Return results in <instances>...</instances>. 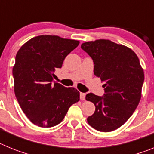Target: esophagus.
<instances>
[{
  "label": "esophagus",
  "mask_w": 154,
  "mask_h": 154,
  "mask_svg": "<svg viewBox=\"0 0 154 154\" xmlns=\"http://www.w3.org/2000/svg\"><path fill=\"white\" fill-rule=\"evenodd\" d=\"M80 99H81V100H85V93H84V92H80Z\"/></svg>",
  "instance_id": "1"
}]
</instances>
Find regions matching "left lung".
<instances>
[{
  "label": "left lung",
  "mask_w": 154,
  "mask_h": 154,
  "mask_svg": "<svg viewBox=\"0 0 154 154\" xmlns=\"http://www.w3.org/2000/svg\"><path fill=\"white\" fill-rule=\"evenodd\" d=\"M81 48L92 58L94 74L105 83L103 96H85L96 106L88 123L101 132L116 130L133 115L140 100L144 73L140 60L130 48L109 40L85 42Z\"/></svg>",
  "instance_id": "1"
}]
</instances>
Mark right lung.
<instances>
[{"label": "right lung", "instance_id": "obj_1", "mask_svg": "<svg viewBox=\"0 0 154 154\" xmlns=\"http://www.w3.org/2000/svg\"><path fill=\"white\" fill-rule=\"evenodd\" d=\"M79 44L55 35L31 38L17 51L13 68L14 93L21 109L37 126L52 127L63 120L79 92L53 81L56 69Z\"/></svg>", "mask_w": 154, "mask_h": 154}]
</instances>
